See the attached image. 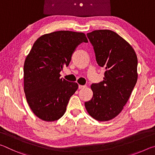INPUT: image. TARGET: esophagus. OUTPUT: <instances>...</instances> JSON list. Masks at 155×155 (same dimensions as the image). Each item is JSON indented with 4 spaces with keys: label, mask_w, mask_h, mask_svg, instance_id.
Instances as JSON below:
<instances>
[{
    "label": "esophagus",
    "mask_w": 155,
    "mask_h": 155,
    "mask_svg": "<svg viewBox=\"0 0 155 155\" xmlns=\"http://www.w3.org/2000/svg\"><path fill=\"white\" fill-rule=\"evenodd\" d=\"M85 87V85H78V89H83Z\"/></svg>",
    "instance_id": "esophagus-1"
}]
</instances>
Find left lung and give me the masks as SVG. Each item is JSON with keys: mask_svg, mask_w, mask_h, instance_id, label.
Returning <instances> with one entry per match:
<instances>
[{"mask_svg": "<svg viewBox=\"0 0 155 155\" xmlns=\"http://www.w3.org/2000/svg\"><path fill=\"white\" fill-rule=\"evenodd\" d=\"M87 35L94 46L97 63L106 71L102 82L91 85L93 97L85 102V107L94 119L109 121L122 111L137 83V54L113 31L96 30Z\"/></svg>", "mask_w": 155, "mask_h": 155, "instance_id": "8db88e82", "label": "left lung"}]
</instances>
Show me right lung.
Segmentation results:
<instances>
[{"instance_id":"right-lung-1","label":"right lung","mask_w":155,"mask_h":155,"mask_svg":"<svg viewBox=\"0 0 155 155\" xmlns=\"http://www.w3.org/2000/svg\"><path fill=\"white\" fill-rule=\"evenodd\" d=\"M85 34L58 31L44 34L33 44L24 64V91L33 114L46 122L64 115L78 85L60 78L78 44L87 42Z\"/></svg>"}]
</instances>
